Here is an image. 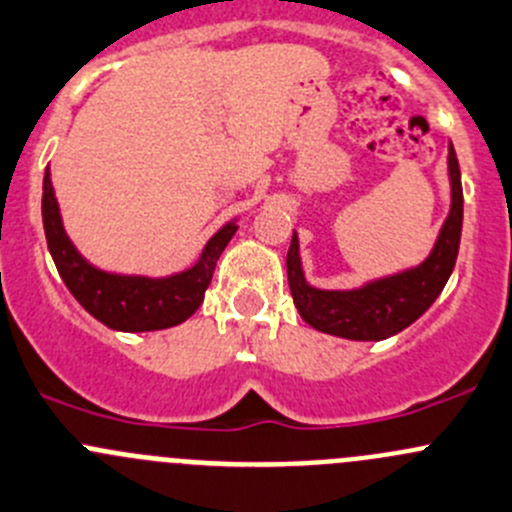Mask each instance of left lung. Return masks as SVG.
<instances>
[{"label":"left lung","instance_id":"1","mask_svg":"<svg viewBox=\"0 0 512 512\" xmlns=\"http://www.w3.org/2000/svg\"><path fill=\"white\" fill-rule=\"evenodd\" d=\"M450 212L440 227L433 252L418 267L365 282L355 290H317L305 280L300 262V242L292 235L287 250V282L297 312L307 325L345 340H385L413 325L443 292L463 232V185L453 145L448 150Z\"/></svg>","mask_w":512,"mask_h":512}]
</instances>
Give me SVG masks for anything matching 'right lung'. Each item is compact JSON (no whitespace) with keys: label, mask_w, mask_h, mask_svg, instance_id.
<instances>
[{"label":"right lung","mask_w":512,"mask_h":512,"mask_svg":"<svg viewBox=\"0 0 512 512\" xmlns=\"http://www.w3.org/2000/svg\"><path fill=\"white\" fill-rule=\"evenodd\" d=\"M42 222L49 252L67 290L102 325L122 332L165 330L195 315L205 300V290L210 287L222 250L237 232V222H227L210 237L200 260L177 275L145 277L104 272L89 265L64 232L49 167L42 185Z\"/></svg>","instance_id":"add662e5"}]
</instances>
